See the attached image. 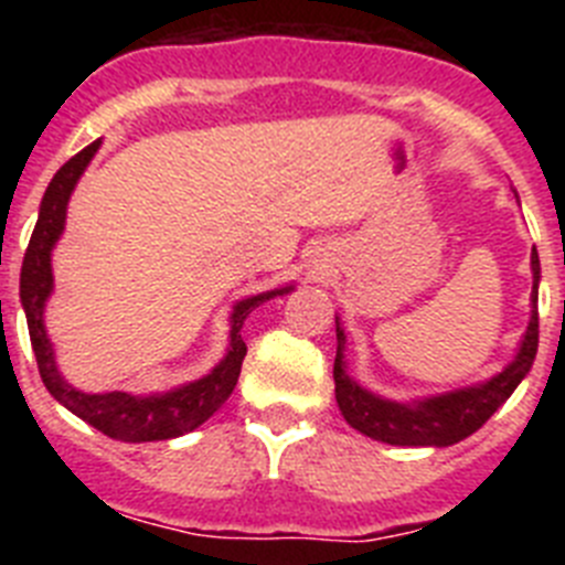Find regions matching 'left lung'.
Wrapping results in <instances>:
<instances>
[{
  "label": "left lung",
  "instance_id": "8db88e82",
  "mask_svg": "<svg viewBox=\"0 0 565 565\" xmlns=\"http://www.w3.org/2000/svg\"><path fill=\"white\" fill-rule=\"evenodd\" d=\"M537 282H541V259L532 248V313H529L526 333H523L515 359L501 373L472 387H458V391L413 398V402L376 396L356 379H351L344 364V331L337 317L333 382H337V404L344 422L362 436L393 444V447H450L481 430L489 416L515 393L518 384L532 371L537 353Z\"/></svg>",
  "mask_w": 565,
  "mask_h": 565
}]
</instances>
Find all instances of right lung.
Masks as SVG:
<instances>
[{"label": "right lung", "instance_id": "1", "mask_svg": "<svg viewBox=\"0 0 565 565\" xmlns=\"http://www.w3.org/2000/svg\"><path fill=\"white\" fill-rule=\"evenodd\" d=\"M98 147H102V141H93L53 174V181H50L47 192L42 198V206H39L36 228H33L30 246L24 252L19 297H22L24 317H28L30 344H33V353H36L39 373H42V382L50 396L109 438L129 444L167 441V438H178L183 433L198 430L206 418H212L226 404L239 379L243 359H246V342H243V333H239L243 322L266 299L282 297V294L294 291V286L239 299L237 306L232 308V317H228L232 331H228L226 356L214 364L212 373H206L203 379H194V382H186L167 393H152V396H132V393L124 391L84 393L73 387L58 371L53 342H50L47 328H44V306H47L50 294H53L50 257H53V248H56L58 237L64 232L70 194L76 189L87 163L96 158Z\"/></svg>", "mask_w": 565, "mask_h": 565}]
</instances>
